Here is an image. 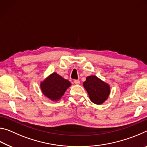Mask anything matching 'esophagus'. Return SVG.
<instances>
[{
  "instance_id": "1",
  "label": "esophagus",
  "mask_w": 147,
  "mask_h": 147,
  "mask_svg": "<svg viewBox=\"0 0 147 147\" xmlns=\"http://www.w3.org/2000/svg\"><path fill=\"white\" fill-rule=\"evenodd\" d=\"M74 83L76 85H78V84H80V80H74Z\"/></svg>"
}]
</instances>
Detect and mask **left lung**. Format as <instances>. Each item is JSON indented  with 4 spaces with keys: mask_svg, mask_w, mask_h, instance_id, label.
<instances>
[{
    "mask_svg": "<svg viewBox=\"0 0 147 147\" xmlns=\"http://www.w3.org/2000/svg\"><path fill=\"white\" fill-rule=\"evenodd\" d=\"M91 102L96 104H101L105 101L110 93V88L96 76H88L83 83Z\"/></svg>",
    "mask_w": 147,
    "mask_h": 147,
    "instance_id": "left-lung-1",
    "label": "left lung"
}]
</instances>
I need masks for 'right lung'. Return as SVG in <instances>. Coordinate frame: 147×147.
<instances>
[{
	"label": "right lung",
	"mask_w": 147,
	"mask_h": 147,
	"mask_svg": "<svg viewBox=\"0 0 147 147\" xmlns=\"http://www.w3.org/2000/svg\"><path fill=\"white\" fill-rule=\"evenodd\" d=\"M71 84L56 73L49 76L41 83V89L47 97L53 101L59 100Z\"/></svg>",
	"instance_id": "add662e5"
}]
</instances>
